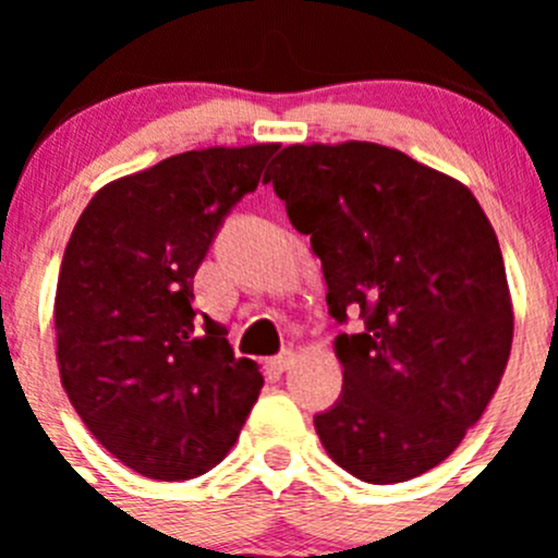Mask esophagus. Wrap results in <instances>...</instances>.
<instances>
[{
    "label": "esophagus",
    "instance_id": "34e87169",
    "mask_svg": "<svg viewBox=\"0 0 558 558\" xmlns=\"http://www.w3.org/2000/svg\"><path fill=\"white\" fill-rule=\"evenodd\" d=\"M291 364H294V353H291V351H283V353H280V356H272V359H269V362H267V369H269V373H275V375H283L286 369L291 367Z\"/></svg>",
    "mask_w": 558,
    "mask_h": 558
}]
</instances>
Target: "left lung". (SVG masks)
I'll use <instances>...</instances> for the list:
<instances>
[{
    "label": "left lung",
    "instance_id": "obj_1",
    "mask_svg": "<svg viewBox=\"0 0 558 558\" xmlns=\"http://www.w3.org/2000/svg\"><path fill=\"white\" fill-rule=\"evenodd\" d=\"M311 234L337 320L340 402L315 415L331 461L402 483L477 424L513 345V302L492 221L461 180L378 143L289 145L264 174Z\"/></svg>",
    "mask_w": 558,
    "mask_h": 558
}]
</instances>
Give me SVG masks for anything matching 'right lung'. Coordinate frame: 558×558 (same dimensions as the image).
Listing matches in <instances>:
<instances>
[{
    "instance_id": "right-lung-1",
    "label": "right lung",
    "mask_w": 558,
    "mask_h": 558,
    "mask_svg": "<svg viewBox=\"0 0 558 558\" xmlns=\"http://www.w3.org/2000/svg\"><path fill=\"white\" fill-rule=\"evenodd\" d=\"M275 150H185L110 180L66 243L53 302L61 386L99 446L150 481L213 470L264 386L227 326L194 311V275Z\"/></svg>"
}]
</instances>
